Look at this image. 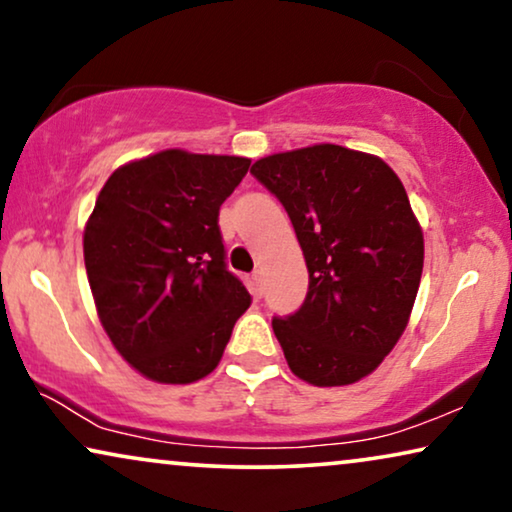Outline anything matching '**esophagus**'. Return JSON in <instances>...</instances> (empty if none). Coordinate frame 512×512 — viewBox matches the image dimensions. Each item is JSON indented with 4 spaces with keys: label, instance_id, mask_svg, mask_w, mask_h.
<instances>
[{
    "label": "esophagus",
    "instance_id": "1",
    "mask_svg": "<svg viewBox=\"0 0 512 512\" xmlns=\"http://www.w3.org/2000/svg\"><path fill=\"white\" fill-rule=\"evenodd\" d=\"M251 291H254L256 298L263 296V275H261V272H254V275H251Z\"/></svg>",
    "mask_w": 512,
    "mask_h": 512
}]
</instances>
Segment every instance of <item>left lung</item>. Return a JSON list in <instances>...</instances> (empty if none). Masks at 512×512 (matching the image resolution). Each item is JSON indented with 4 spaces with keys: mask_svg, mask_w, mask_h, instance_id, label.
I'll return each mask as SVG.
<instances>
[{
    "mask_svg": "<svg viewBox=\"0 0 512 512\" xmlns=\"http://www.w3.org/2000/svg\"><path fill=\"white\" fill-rule=\"evenodd\" d=\"M251 174L282 202L310 289L272 319L291 373L345 387L380 366L408 326L424 268V233L396 172L338 144L272 153Z\"/></svg>",
    "mask_w": 512,
    "mask_h": 512,
    "instance_id": "obj_1",
    "label": "left lung"
}]
</instances>
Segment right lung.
<instances>
[{"mask_svg": "<svg viewBox=\"0 0 512 512\" xmlns=\"http://www.w3.org/2000/svg\"><path fill=\"white\" fill-rule=\"evenodd\" d=\"M251 165L165 149L111 172L83 228L95 310L146 380L191 384L219 366L249 291L223 263L219 207Z\"/></svg>", "mask_w": 512, "mask_h": 512, "instance_id": "1", "label": "right lung"}]
</instances>
